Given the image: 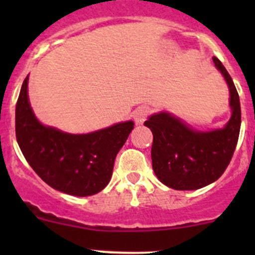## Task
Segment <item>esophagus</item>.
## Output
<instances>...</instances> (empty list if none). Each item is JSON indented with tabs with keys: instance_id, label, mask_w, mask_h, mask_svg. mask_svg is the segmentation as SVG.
<instances>
[{
	"instance_id": "esophagus-1",
	"label": "esophagus",
	"mask_w": 255,
	"mask_h": 255,
	"mask_svg": "<svg viewBox=\"0 0 255 255\" xmlns=\"http://www.w3.org/2000/svg\"><path fill=\"white\" fill-rule=\"evenodd\" d=\"M149 113H150V110H149V107H145V106H140L138 107L137 110H134V112H133L132 117L133 120H134L135 125H143L144 121L146 120V117L149 116Z\"/></svg>"
}]
</instances>
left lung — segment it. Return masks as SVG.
Listing matches in <instances>:
<instances>
[{
    "mask_svg": "<svg viewBox=\"0 0 255 255\" xmlns=\"http://www.w3.org/2000/svg\"><path fill=\"white\" fill-rule=\"evenodd\" d=\"M216 68L230 89V121L220 129H192L169 112L150 116L144 126L153 133L151 163L156 177L174 190H197L212 184L227 169L241 129V104L233 80L216 56Z\"/></svg>",
    "mask_w": 255,
    "mask_h": 255,
    "instance_id": "8db88e82",
    "label": "left lung"
}]
</instances>
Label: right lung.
I'll return each mask as SVG.
<instances>
[{"mask_svg": "<svg viewBox=\"0 0 255 255\" xmlns=\"http://www.w3.org/2000/svg\"><path fill=\"white\" fill-rule=\"evenodd\" d=\"M133 126L127 121L71 134L42 125L28 100V76L16 105V137L25 160L49 186L73 196H91L107 186L116 155Z\"/></svg>", "mask_w": 255, "mask_h": 255, "instance_id": "1", "label": "right lung"}]
</instances>
